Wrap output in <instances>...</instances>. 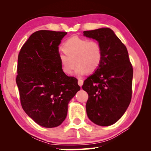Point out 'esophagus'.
Instances as JSON below:
<instances>
[{"label": "esophagus", "instance_id": "1", "mask_svg": "<svg viewBox=\"0 0 151 151\" xmlns=\"http://www.w3.org/2000/svg\"><path fill=\"white\" fill-rule=\"evenodd\" d=\"M78 85L81 87V86L83 85V80H82V79H78Z\"/></svg>", "mask_w": 151, "mask_h": 151}]
</instances>
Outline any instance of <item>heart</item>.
I'll list each match as a JSON object with an SVG mask.
<instances>
[{
  "mask_svg": "<svg viewBox=\"0 0 151 151\" xmlns=\"http://www.w3.org/2000/svg\"><path fill=\"white\" fill-rule=\"evenodd\" d=\"M64 52L58 59L61 68L66 75H70L75 67V75L81 77L85 73H93L101 65L103 51L100 43L95 40L73 37L63 46ZM76 62H75L74 61Z\"/></svg>",
  "mask_w": 151,
  "mask_h": 151,
  "instance_id": "obj_1",
  "label": "heart"
}]
</instances>
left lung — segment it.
<instances>
[{"instance_id":"left-lung-1","label":"left lung","mask_w":151,"mask_h":151,"mask_svg":"<svg viewBox=\"0 0 151 151\" xmlns=\"http://www.w3.org/2000/svg\"><path fill=\"white\" fill-rule=\"evenodd\" d=\"M84 36L100 43L103 57L99 67L84 81L88 94V119L99 126H109L121 118L132 97L133 70L125 45L109 28L85 30Z\"/></svg>"}]
</instances>
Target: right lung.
I'll list each match as a JSON object with an SVG mask.
<instances>
[{"label": "right lung", "mask_w": 151, "mask_h": 151, "mask_svg": "<svg viewBox=\"0 0 151 151\" xmlns=\"http://www.w3.org/2000/svg\"><path fill=\"white\" fill-rule=\"evenodd\" d=\"M66 34L46 30L32 33L18 57L16 82L22 107L46 128L65 121L68 103L81 89L77 79L62 70L58 59V45Z\"/></svg>", "instance_id": "obj_1"}]
</instances>
